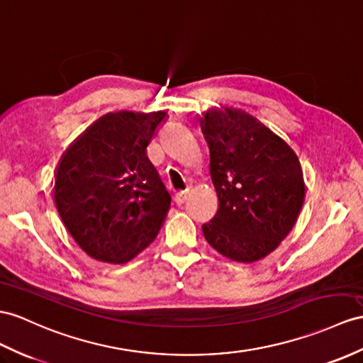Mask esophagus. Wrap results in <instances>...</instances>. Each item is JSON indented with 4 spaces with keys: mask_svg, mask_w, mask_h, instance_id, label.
I'll list each match as a JSON object with an SVG mask.
<instances>
[{
    "mask_svg": "<svg viewBox=\"0 0 363 363\" xmlns=\"http://www.w3.org/2000/svg\"><path fill=\"white\" fill-rule=\"evenodd\" d=\"M186 197H188V192H186V191H182V192H179V194H175L174 203H175L177 206H180V205H183L184 201H186Z\"/></svg>",
    "mask_w": 363,
    "mask_h": 363,
    "instance_id": "obj_1",
    "label": "esophagus"
}]
</instances>
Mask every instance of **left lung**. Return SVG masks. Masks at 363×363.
Segmentation results:
<instances>
[{
	"label": "left lung",
	"instance_id": "obj_1",
	"mask_svg": "<svg viewBox=\"0 0 363 363\" xmlns=\"http://www.w3.org/2000/svg\"><path fill=\"white\" fill-rule=\"evenodd\" d=\"M217 214L201 226L223 257L252 263L277 248L305 200L303 169L284 138L242 109H211L201 120Z\"/></svg>",
	"mask_w": 363,
	"mask_h": 363
}]
</instances>
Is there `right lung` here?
Instances as JSON below:
<instances>
[{
	"label": "right lung",
	"mask_w": 363,
	"mask_h": 363,
	"mask_svg": "<svg viewBox=\"0 0 363 363\" xmlns=\"http://www.w3.org/2000/svg\"><path fill=\"white\" fill-rule=\"evenodd\" d=\"M164 111L103 115L70 145L55 171V206L89 257L126 263L154 242L171 206L146 147Z\"/></svg>",
	"instance_id": "right-lung-1"
}]
</instances>
